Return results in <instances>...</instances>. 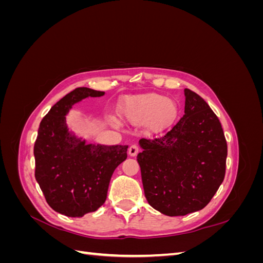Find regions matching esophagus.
Instances as JSON below:
<instances>
[{
	"instance_id": "obj_1",
	"label": "esophagus",
	"mask_w": 263,
	"mask_h": 263,
	"mask_svg": "<svg viewBox=\"0 0 263 263\" xmlns=\"http://www.w3.org/2000/svg\"><path fill=\"white\" fill-rule=\"evenodd\" d=\"M138 151H139V149H138V147L136 145H132L129 147V149H128V155L130 157H135V156H137Z\"/></svg>"
}]
</instances>
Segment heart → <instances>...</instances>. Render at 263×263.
<instances>
[{
  "instance_id": "obj_1",
  "label": "heart",
  "mask_w": 263,
  "mask_h": 263,
  "mask_svg": "<svg viewBox=\"0 0 263 263\" xmlns=\"http://www.w3.org/2000/svg\"><path fill=\"white\" fill-rule=\"evenodd\" d=\"M179 108L177 103L163 95L127 98L119 106V114L133 125L148 123L154 132L163 130L176 121Z\"/></svg>"
}]
</instances>
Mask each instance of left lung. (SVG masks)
I'll return each instance as SVG.
<instances>
[{"mask_svg": "<svg viewBox=\"0 0 263 263\" xmlns=\"http://www.w3.org/2000/svg\"><path fill=\"white\" fill-rule=\"evenodd\" d=\"M184 115L164 136L140 139L137 156L145 196L166 216L204 209L224 181L227 142L217 116L184 89Z\"/></svg>", "mask_w": 263, "mask_h": 263, "instance_id": "obj_1", "label": "left lung"}]
</instances>
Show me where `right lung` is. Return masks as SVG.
I'll return each mask as SVG.
<instances>
[{"label":"right lung","mask_w":263,"mask_h":263,"mask_svg":"<svg viewBox=\"0 0 263 263\" xmlns=\"http://www.w3.org/2000/svg\"><path fill=\"white\" fill-rule=\"evenodd\" d=\"M104 94L78 87L55 103L39 125L35 178L50 208L68 217H82L104 204L113 172L127 158L128 146L86 144L68 128L66 116L74 104Z\"/></svg>","instance_id":"obj_1"}]
</instances>
